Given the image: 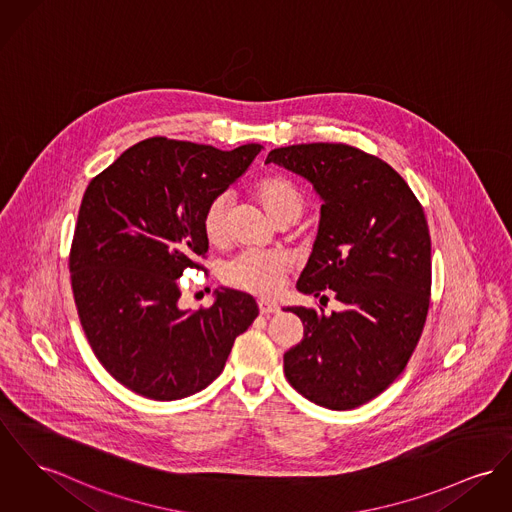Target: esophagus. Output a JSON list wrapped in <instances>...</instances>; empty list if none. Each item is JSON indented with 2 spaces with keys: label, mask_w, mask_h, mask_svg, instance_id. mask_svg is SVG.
I'll use <instances>...</instances> for the list:
<instances>
[{
  "label": "esophagus",
  "mask_w": 512,
  "mask_h": 512,
  "mask_svg": "<svg viewBox=\"0 0 512 512\" xmlns=\"http://www.w3.org/2000/svg\"><path fill=\"white\" fill-rule=\"evenodd\" d=\"M258 307H260V313H262V315H274V313H278L279 311L278 303L268 301V299H260V301H258Z\"/></svg>",
  "instance_id": "1"
}]
</instances>
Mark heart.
<instances>
[{"label": "heart", "instance_id": "heart-1", "mask_svg": "<svg viewBox=\"0 0 512 512\" xmlns=\"http://www.w3.org/2000/svg\"><path fill=\"white\" fill-rule=\"evenodd\" d=\"M252 195L276 223H293L305 207V199L297 186L279 174H268L256 180ZM229 195H215L203 209L201 229L211 246H223L229 238ZM291 270V260L283 252H242L223 270V281L234 289L254 295H274Z\"/></svg>", "mask_w": 512, "mask_h": 512}]
</instances>
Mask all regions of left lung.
I'll use <instances>...</instances> for the list:
<instances>
[{
    "instance_id": "1",
    "label": "left lung",
    "mask_w": 512,
    "mask_h": 512,
    "mask_svg": "<svg viewBox=\"0 0 512 512\" xmlns=\"http://www.w3.org/2000/svg\"><path fill=\"white\" fill-rule=\"evenodd\" d=\"M307 178L323 197L313 252L297 289L342 311L289 307L303 340L283 372L305 399L356 409L405 370L426 323L432 285L430 233L413 189L381 158L342 142L274 148L266 164Z\"/></svg>"
}]
</instances>
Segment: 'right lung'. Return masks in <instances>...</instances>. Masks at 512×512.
<instances>
[{"label":"right lung","mask_w":512,"mask_h":512,"mask_svg":"<svg viewBox=\"0 0 512 512\" xmlns=\"http://www.w3.org/2000/svg\"><path fill=\"white\" fill-rule=\"evenodd\" d=\"M152 137L127 148L84 193L70 248L74 303L99 364L154 401L205 389L234 338L258 317L252 295L221 289L211 307L182 309L180 278L203 270L205 205L260 152Z\"/></svg>","instance_id":"right-lung-1"}]
</instances>
